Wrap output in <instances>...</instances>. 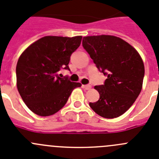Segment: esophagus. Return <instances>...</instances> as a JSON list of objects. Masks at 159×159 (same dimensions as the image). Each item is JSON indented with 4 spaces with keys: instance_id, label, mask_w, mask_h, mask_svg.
<instances>
[{
    "instance_id": "34e87169",
    "label": "esophagus",
    "mask_w": 159,
    "mask_h": 159,
    "mask_svg": "<svg viewBox=\"0 0 159 159\" xmlns=\"http://www.w3.org/2000/svg\"><path fill=\"white\" fill-rule=\"evenodd\" d=\"M83 87H84V89L86 90H90L91 88V85H83Z\"/></svg>"
}]
</instances>
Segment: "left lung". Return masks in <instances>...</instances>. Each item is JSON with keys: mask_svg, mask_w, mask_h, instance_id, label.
<instances>
[{"mask_svg": "<svg viewBox=\"0 0 159 159\" xmlns=\"http://www.w3.org/2000/svg\"><path fill=\"white\" fill-rule=\"evenodd\" d=\"M83 46L97 68L107 75L104 85L95 86L99 100L89 106L105 118H115L132 106L143 87L144 65L138 51L113 35L87 36Z\"/></svg>", "mask_w": 159, "mask_h": 159, "instance_id": "8db88e82", "label": "left lung"}]
</instances>
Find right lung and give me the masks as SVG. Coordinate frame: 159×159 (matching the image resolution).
Listing matches in <instances>:
<instances>
[{
    "label": "right lung",
    "instance_id": "add662e5",
    "mask_svg": "<svg viewBox=\"0 0 159 159\" xmlns=\"http://www.w3.org/2000/svg\"><path fill=\"white\" fill-rule=\"evenodd\" d=\"M82 36H45L30 44L19 57L16 86L26 106L35 114L47 116L64 107L75 88L74 83L58 76L69 69L70 56L80 46Z\"/></svg>",
    "mask_w": 159,
    "mask_h": 159
}]
</instances>
